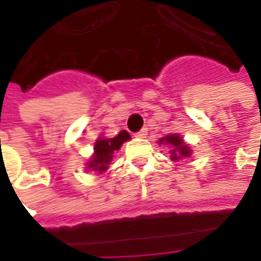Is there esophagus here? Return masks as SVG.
Masks as SVG:
<instances>
[{
	"label": "esophagus",
	"mask_w": 261,
	"mask_h": 261,
	"mask_svg": "<svg viewBox=\"0 0 261 261\" xmlns=\"http://www.w3.org/2000/svg\"><path fill=\"white\" fill-rule=\"evenodd\" d=\"M135 135L138 136V138H145V136L148 135V129H146V127H144V129H141L139 132H136Z\"/></svg>",
	"instance_id": "obj_1"
}]
</instances>
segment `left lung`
Instances as JSON below:
<instances>
[{"instance_id": "8db88e82", "label": "left lung", "mask_w": 261, "mask_h": 261, "mask_svg": "<svg viewBox=\"0 0 261 261\" xmlns=\"http://www.w3.org/2000/svg\"><path fill=\"white\" fill-rule=\"evenodd\" d=\"M160 144H167L171 145L170 154H171V160L173 161H178L183 156L190 155V148L183 142V139L178 135H168L163 139H160Z\"/></svg>"}]
</instances>
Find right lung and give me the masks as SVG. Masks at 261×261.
I'll list each match as a JSON object with an SVG mask.
<instances>
[{"mask_svg":"<svg viewBox=\"0 0 261 261\" xmlns=\"http://www.w3.org/2000/svg\"><path fill=\"white\" fill-rule=\"evenodd\" d=\"M129 139H130V135L126 130L119 132V135L115 136V138L97 139L94 145V155L91 158V161L88 163V168L94 170L97 173L106 171L110 166V161L113 160L115 151H117L122 146V144L125 141H129Z\"/></svg>","mask_w":261,"mask_h":261,"instance_id":"right-lung-1","label":"right lung"}]
</instances>
